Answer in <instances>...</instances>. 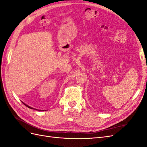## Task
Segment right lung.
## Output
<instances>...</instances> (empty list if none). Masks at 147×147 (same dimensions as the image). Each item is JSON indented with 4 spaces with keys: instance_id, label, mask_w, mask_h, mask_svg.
Segmentation results:
<instances>
[{
    "instance_id": "1",
    "label": "right lung",
    "mask_w": 147,
    "mask_h": 147,
    "mask_svg": "<svg viewBox=\"0 0 147 147\" xmlns=\"http://www.w3.org/2000/svg\"><path fill=\"white\" fill-rule=\"evenodd\" d=\"M23 104H24V103H23ZM24 104V105H25L26 107H28V108H29V109H33V108H32V107H30L28 106V105H26V104Z\"/></svg>"
}]
</instances>
